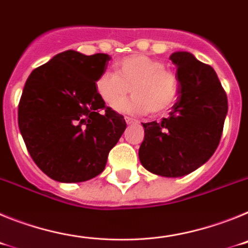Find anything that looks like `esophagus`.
<instances>
[{"label":"esophagus","mask_w":248,"mask_h":248,"mask_svg":"<svg viewBox=\"0 0 248 248\" xmlns=\"http://www.w3.org/2000/svg\"><path fill=\"white\" fill-rule=\"evenodd\" d=\"M125 122H126V124H135V123H138V120L133 119V118H130V117H125Z\"/></svg>","instance_id":"esophagus-1"}]
</instances>
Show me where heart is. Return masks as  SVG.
Instances as JSON below:
<instances>
[{
  "instance_id": "heart-1",
  "label": "heart",
  "mask_w": 248,
  "mask_h": 248,
  "mask_svg": "<svg viewBox=\"0 0 248 248\" xmlns=\"http://www.w3.org/2000/svg\"><path fill=\"white\" fill-rule=\"evenodd\" d=\"M117 73L105 71L95 80L97 93L105 104L114 107L130 93L135 95L115 108L124 113L161 114L177 97V79L163 62L145 54H131L115 63Z\"/></svg>"
}]
</instances>
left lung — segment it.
Masks as SVG:
<instances>
[{"mask_svg": "<svg viewBox=\"0 0 248 248\" xmlns=\"http://www.w3.org/2000/svg\"><path fill=\"white\" fill-rule=\"evenodd\" d=\"M177 68L179 98L161 122L141 123L144 140L140 163L164 177L195 171L217 149L227 115V97L211 65L189 52L170 56Z\"/></svg>", "mask_w": 248, "mask_h": 248, "instance_id": "obj_1", "label": "left lung"}]
</instances>
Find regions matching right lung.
<instances>
[{"label":"right lung","mask_w":248,"mask_h":248,"mask_svg":"<svg viewBox=\"0 0 248 248\" xmlns=\"http://www.w3.org/2000/svg\"><path fill=\"white\" fill-rule=\"evenodd\" d=\"M110 57L58 53L28 77L18 126L31 157L59 183L91 180L104 170L109 151L126 128L95 89Z\"/></svg>","instance_id":"1"}]
</instances>
